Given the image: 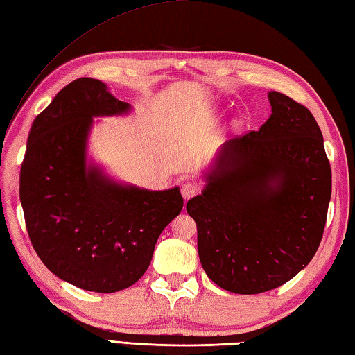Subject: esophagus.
<instances>
[{
    "instance_id": "esophagus-1",
    "label": "esophagus",
    "mask_w": 355,
    "mask_h": 355,
    "mask_svg": "<svg viewBox=\"0 0 355 355\" xmlns=\"http://www.w3.org/2000/svg\"><path fill=\"white\" fill-rule=\"evenodd\" d=\"M200 191V187L197 183H192V182H187L182 186V196L184 198V201H187L189 198H192L193 196H197Z\"/></svg>"
}]
</instances>
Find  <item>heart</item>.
Returning a JSON list of instances; mask_svg holds the SVG:
<instances>
[{"label": "heart", "instance_id": "obj_1", "mask_svg": "<svg viewBox=\"0 0 355 355\" xmlns=\"http://www.w3.org/2000/svg\"><path fill=\"white\" fill-rule=\"evenodd\" d=\"M237 124H240V118H235L234 120V126H237Z\"/></svg>", "mask_w": 355, "mask_h": 355}]
</instances>
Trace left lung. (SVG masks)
Segmentation results:
<instances>
[{
	"label": "left lung",
	"instance_id": "8db88e82",
	"mask_svg": "<svg viewBox=\"0 0 355 355\" xmlns=\"http://www.w3.org/2000/svg\"><path fill=\"white\" fill-rule=\"evenodd\" d=\"M268 98L266 123L220 146L203 191L186 205L205 272L243 295L279 288L308 266L331 200L315 118L284 94L270 90Z\"/></svg>",
	"mask_w": 355,
	"mask_h": 355
}]
</instances>
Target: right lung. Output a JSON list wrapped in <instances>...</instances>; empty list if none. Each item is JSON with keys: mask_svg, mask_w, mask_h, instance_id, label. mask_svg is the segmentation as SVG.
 Wrapping results in <instances>:
<instances>
[{"mask_svg": "<svg viewBox=\"0 0 355 355\" xmlns=\"http://www.w3.org/2000/svg\"><path fill=\"white\" fill-rule=\"evenodd\" d=\"M132 110L100 80L62 87L33 120L19 200L35 252L58 279L92 293L126 289L149 268L163 229L183 209L180 187L116 182L87 158L96 116Z\"/></svg>", "mask_w": 355, "mask_h": 355, "instance_id": "1", "label": "right lung"}]
</instances>
